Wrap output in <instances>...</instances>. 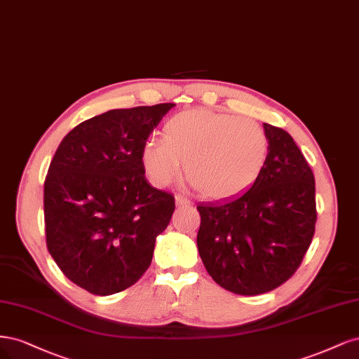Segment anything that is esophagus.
I'll return each mask as SVG.
<instances>
[{
  "label": "esophagus",
  "instance_id": "esophagus-1",
  "mask_svg": "<svg viewBox=\"0 0 359 359\" xmlns=\"http://www.w3.org/2000/svg\"><path fill=\"white\" fill-rule=\"evenodd\" d=\"M176 204L182 205V207H189V205H192V201L189 198H187V196L176 195Z\"/></svg>",
  "mask_w": 359,
  "mask_h": 359
}]
</instances>
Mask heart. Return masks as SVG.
Returning <instances> with one entry per match:
<instances>
[{"instance_id": "obj_1", "label": "heart", "mask_w": 359, "mask_h": 359, "mask_svg": "<svg viewBox=\"0 0 359 359\" xmlns=\"http://www.w3.org/2000/svg\"><path fill=\"white\" fill-rule=\"evenodd\" d=\"M270 140L257 121L205 109L171 116L163 128V142H147L142 164L155 187H168L187 176L203 196L229 200L245 194L267 165Z\"/></svg>"}]
</instances>
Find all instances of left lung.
Returning a JSON list of instances; mask_svg holds the SVG:
<instances>
[{"mask_svg":"<svg viewBox=\"0 0 359 359\" xmlns=\"http://www.w3.org/2000/svg\"><path fill=\"white\" fill-rule=\"evenodd\" d=\"M267 165L234 200L200 204L196 236L212 279L238 295L270 292L291 279L315 234V176L294 138L264 123Z\"/></svg>","mask_w":359,"mask_h":359,"instance_id":"obj_1","label":"left lung"}]
</instances>
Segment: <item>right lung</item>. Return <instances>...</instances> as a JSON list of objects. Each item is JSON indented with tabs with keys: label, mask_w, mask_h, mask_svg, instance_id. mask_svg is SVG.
<instances>
[{
	"label": "right lung",
	"mask_w": 359,
	"mask_h": 359,
	"mask_svg": "<svg viewBox=\"0 0 359 359\" xmlns=\"http://www.w3.org/2000/svg\"><path fill=\"white\" fill-rule=\"evenodd\" d=\"M172 102L109 110L68 133L44 180L48 250L61 271L94 295L134 285L152 262L175 196L150 187L142 150Z\"/></svg>",
	"instance_id": "obj_1"
}]
</instances>
